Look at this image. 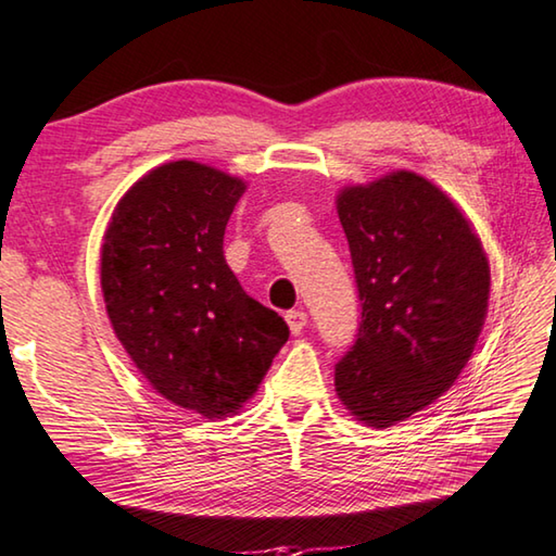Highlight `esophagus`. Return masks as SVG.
Returning <instances> with one entry per match:
<instances>
[{"mask_svg": "<svg viewBox=\"0 0 556 556\" xmlns=\"http://www.w3.org/2000/svg\"><path fill=\"white\" fill-rule=\"evenodd\" d=\"M286 323L290 327V332L300 334V332H303V327L307 325V313L305 311H288L286 313Z\"/></svg>", "mask_w": 556, "mask_h": 556, "instance_id": "obj_1", "label": "esophagus"}]
</instances>
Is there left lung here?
Masks as SVG:
<instances>
[{
  "instance_id": "1",
  "label": "left lung",
  "mask_w": 556,
  "mask_h": 556,
  "mask_svg": "<svg viewBox=\"0 0 556 556\" xmlns=\"http://www.w3.org/2000/svg\"><path fill=\"white\" fill-rule=\"evenodd\" d=\"M338 214L362 323L334 364V391L357 421L387 429L466 367L488 315V256L460 208L416 172L344 187Z\"/></svg>"
}]
</instances>
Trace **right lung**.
Returning <instances> with one entry per match:
<instances>
[{
	"label": "right lung",
	"instance_id": "add662e5",
	"mask_svg": "<svg viewBox=\"0 0 556 556\" xmlns=\"http://www.w3.org/2000/svg\"><path fill=\"white\" fill-rule=\"evenodd\" d=\"M243 189L222 169L167 162L127 189L100 249L117 340L157 394L204 418L239 412L290 334L224 258Z\"/></svg>",
	"mask_w": 556,
	"mask_h": 556
}]
</instances>
